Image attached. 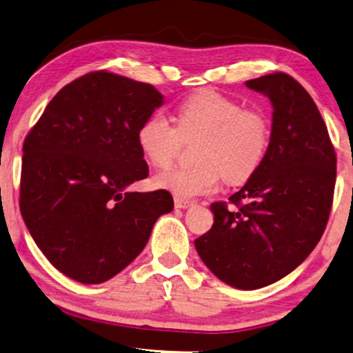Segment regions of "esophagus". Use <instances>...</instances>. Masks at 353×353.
<instances>
[{
    "instance_id": "1",
    "label": "esophagus",
    "mask_w": 353,
    "mask_h": 353,
    "mask_svg": "<svg viewBox=\"0 0 353 353\" xmlns=\"http://www.w3.org/2000/svg\"><path fill=\"white\" fill-rule=\"evenodd\" d=\"M173 202H175V207L176 208H188V207H191V205L194 203L192 200L181 199V197H175V200H173Z\"/></svg>"
}]
</instances>
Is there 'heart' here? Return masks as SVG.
<instances>
[{
  "label": "heart",
  "instance_id": "obj_1",
  "mask_svg": "<svg viewBox=\"0 0 353 353\" xmlns=\"http://www.w3.org/2000/svg\"><path fill=\"white\" fill-rule=\"evenodd\" d=\"M270 121L263 112L245 108L241 102L213 90L188 96L175 110V126L161 113H151L137 129V143L145 159L167 167L181 151L194 145L195 165H178L159 172L154 183L175 197L189 199L214 191L224 176L236 184L251 178L267 156Z\"/></svg>",
  "mask_w": 353,
  "mask_h": 353
}]
</instances>
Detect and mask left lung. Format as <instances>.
I'll return each mask as SVG.
<instances>
[{"label":"left lung","instance_id":"8db88e82","mask_svg":"<svg viewBox=\"0 0 353 353\" xmlns=\"http://www.w3.org/2000/svg\"><path fill=\"white\" fill-rule=\"evenodd\" d=\"M273 104L267 156L229 202L211 203L213 227L195 240L200 259L225 284H273L305 260L330 218L336 151L316 102L294 77L248 80Z\"/></svg>","mask_w":353,"mask_h":353}]
</instances>
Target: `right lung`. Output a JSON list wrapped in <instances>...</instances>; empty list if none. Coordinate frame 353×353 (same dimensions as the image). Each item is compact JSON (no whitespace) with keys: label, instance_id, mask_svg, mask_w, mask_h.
I'll list each match as a JSON object with an SVG mask.
<instances>
[{"label":"right lung","instance_id":"right-lung-1","mask_svg":"<svg viewBox=\"0 0 353 353\" xmlns=\"http://www.w3.org/2000/svg\"><path fill=\"white\" fill-rule=\"evenodd\" d=\"M162 104L153 85L93 70L63 86L23 142L20 213L53 267L99 284L143 251L172 194L129 192L148 176L137 129Z\"/></svg>","mask_w":353,"mask_h":353}]
</instances>
